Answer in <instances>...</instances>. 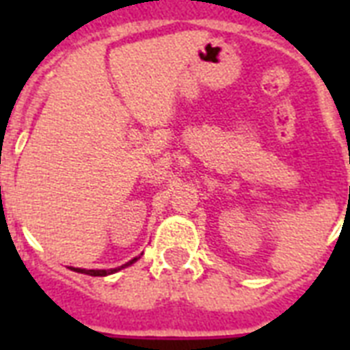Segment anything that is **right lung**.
<instances>
[{
	"label": "right lung",
	"instance_id": "add662e5",
	"mask_svg": "<svg viewBox=\"0 0 350 350\" xmlns=\"http://www.w3.org/2000/svg\"><path fill=\"white\" fill-rule=\"evenodd\" d=\"M137 258H134V260H131L129 263H125V265H121L118 267V269H111V271H85V269H72V271L76 272H85V274H89V276H107V274H112V272H116V271H121V269H125V267L132 265L134 261H136Z\"/></svg>",
	"mask_w": 350,
	"mask_h": 350
}]
</instances>
